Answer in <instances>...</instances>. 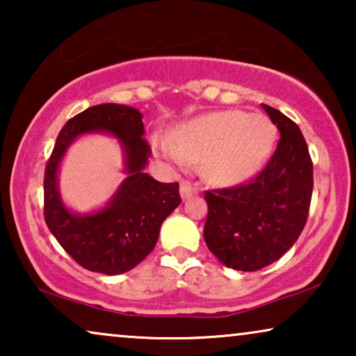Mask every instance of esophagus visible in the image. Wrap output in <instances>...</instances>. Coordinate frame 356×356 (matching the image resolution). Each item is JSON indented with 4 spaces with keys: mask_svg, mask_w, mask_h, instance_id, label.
Segmentation results:
<instances>
[{
    "mask_svg": "<svg viewBox=\"0 0 356 356\" xmlns=\"http://www.w3.org/2000/svg\"><path fill=\"white\" fill-rule=\"evenodd\" d=\"M196 193H197L196 186H194V184H191L189 181H183L181 184H179V194H181L183 199L191 197L193 194H196Z\"/></svg>",
    "mask_w": 356,
    "mask_h": 356,
    "instance_id": "34e87169",
    "label": "esophagus"
}]
</instances>
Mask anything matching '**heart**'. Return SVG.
Here are the masks:
<instances>
[{
	"label": "heart",
	"mask_w": 356,
	"mask_h": 356,
	"mask_svg": "<svg viewBox=\"0 0 356 356\" xmlns=\"http://www.w3.org/2000/svg\"><path fill=\"white\" fill-rule=\"evenodd\" d=\"M275 129L264 115L217 111L179 126L175 143L155 139V149L178 167L204 160L217 183L241 181L256 172L274 149Z\"/></svg>",
	"instance_id": "heart-1"
}]
</instances>
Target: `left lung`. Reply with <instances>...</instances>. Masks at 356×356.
Masks as SVG:
<instances>
[{"label":"left lung","mask_w":356,"mask_h":356,"mask_svg":"<svg viewBox=\"0 0 356 356\" xmlns=\"http://www.w3.org/2000/svg\"><path fill=\"white\" fill-rule=\"evenodd\" d=\"M280 139L269 162L250 181L206 191L207 248L230 269L254 272L279 261L306 225L313 162L298 124L262 104Z\"/></svg>","instance_id":"left-lung-1"}]
</instances>
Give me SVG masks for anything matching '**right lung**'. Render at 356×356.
<instances>
[{"instance_id": "1", "label": "right lung", "mask_w": 356, "mask_h": 356, "mask_svg": "<svg viewBox=\"0 0 356 356\" xmlns=\"http://www.w3.org/2000/svg\"><path fill=\"white\" fill-rule=\"evenodd\" d=\"M89 132H108L120 140L129 177L102 211L79 216L60 201L57 167L72 140ZM150 154L143 113L133 106H90L67 121L58 134L43 179V213L63 250L84 269L106 275L133 269L150 254L163 220L181 202L178 183H160L144 173Z\"/></svg>"}]
</instances>
